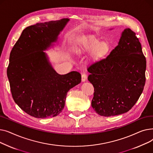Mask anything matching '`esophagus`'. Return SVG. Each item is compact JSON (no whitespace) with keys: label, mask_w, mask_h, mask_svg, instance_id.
I'll return each instance as SVG.
<instances>
[{"label":"esophagus","mask_w":153,"mask_h":153,"mask_svg":"<svg viewBox=\"0 0 153 153\" xmlns=\"http://www.w3.org/2000/svg\"><path fill=\"white\" fill-rule=\"evenodd\" d=\"M87 76L86 74H85V73L82 74V76H81V80H82V82H85V81H86V80H87Z\"/></svg>","instance_id":"obj_1"}]
</instances>
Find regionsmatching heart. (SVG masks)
<instances>
[{"label": "heart", "mask_w": 153, "mask_h": 153, "mask_svg": "<svg viewBox=\"0 0 153 153\" xmlns=\"http://www.w3.org/2000/svg\"><path fill=\"white\" fill-rule=\"evenodd\" d=\"M110 47L107 43H102L97 40H92L83 44L76 45L74 48V53L77 56H82L92 54V57L95 59H101L107 55Z\"/></svg>", "instance_id": "b5f03b06"}]
</instances>
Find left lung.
Listing matches in <instances>:
<instances>
[{"label":"left lung","instance_id":"8db88e82","mask_svg":"<svg viewBox=\"0 0 153 153\" xmlns=\"http://www.w3.org/2000/svg\"><path fill=\"white\" fill-rule=\"evenodd\" d=\"M146 61L135 33L125 28L118 45L105 59L88 67L94 87L92 107L99 115L111 117L129 111L145 85Z\"/></svg>","mask_w":153,"mask_h":153}]
</instances>
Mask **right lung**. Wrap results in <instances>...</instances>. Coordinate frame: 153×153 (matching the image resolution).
Instances as JSON below:
<instances>
[{
  "mask_svg": "<svg viewBox=\"0 0 153 153\" xmlns=\"http://www.w3.org/2000/svg\"><path fill=\"white\" fill-rule=\"evenodd\" d=\"M69 21L62 19L27 27L10 52L7 74L13 99L22 110L33 117L59 115L68 91L81 82L78 72L58 74L44 52L57 42Z\"/></svg>",
  "mask_w": 153,
  "mask_h": 153,
  "instance_id": "obj_1",
  "label": "right lung"
}]
</instances>
